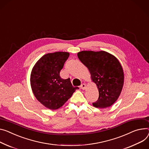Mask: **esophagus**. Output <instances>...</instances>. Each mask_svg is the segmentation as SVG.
<instances>
[{
    "instance_id": "esophagus-1",
    "label": "esophagus",
    "mask_w": 149,
    "mask_h": 149,
    "mask_svg": "<svg viewBox=\"0 0 149 149\" xmlns=\"http://www.w3.org/2000/svg\"><path fill=\"white\" fill-rule=\"evenodd\" d=\"M80 88H81V89L84 90L86 88V85L85 84H82L81 86H80Z\"/></svg>"
}]
</instances>
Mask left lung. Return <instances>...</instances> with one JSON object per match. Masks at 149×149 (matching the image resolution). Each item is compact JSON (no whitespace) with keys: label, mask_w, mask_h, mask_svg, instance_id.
Returning <instances> with one entry per match:
<instances>
[{"label":"left lung","mask_w":149,"mask_h":149,"mask_svg":"<svg viewBox=\"0 0 149 149\" xmlns=\"http://www.w3.org/2000/svg\"><path fill=\"white\" fill-rule=\"evenodd\" d=\"M79 59L88 68L97 85L99 97L93 104L104 109L111 106L118 98L123 85L122 67L115 56L105 51H84Z\"/></svg>","instance_id":"left-lung-1"}]
</instances>
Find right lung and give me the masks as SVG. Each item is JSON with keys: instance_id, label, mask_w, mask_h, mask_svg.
<instances>
[{"instance_id": "1", "label": "right lung", "mask_w": 149, "mask_h": 149, "mask_svg": "<svg viewBox=\"0 0 149 149\" xmlns=\"http://www.w3.org/2000/svg\"><path fill=\"white\" fill-rule=\"evenodd\" d=\"M66 52L43 55L33 68L30 84L36 99L51 110L61 107L78 87H73L70 78L62 79L60 72L69 56Z\"/></svg>"}]
</instances>
